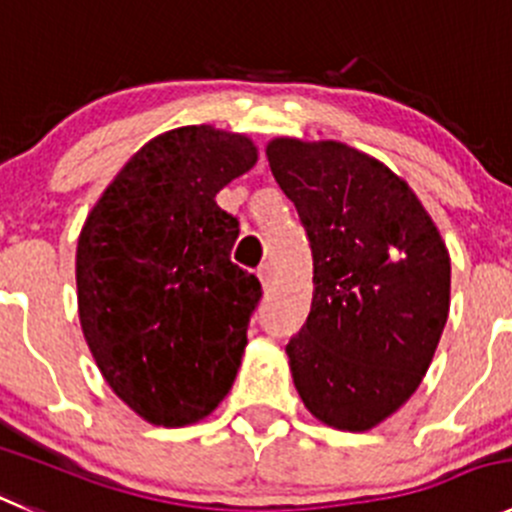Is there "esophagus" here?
Returning a JSON list of instances; mask_svg holds the SVG:
<instances>
[{"instance_id":"obj_1","label":"esophagus","mask_w":512,"mask_h":512,"mask_svg":"<svg viewBox=\"0 0 512 512\" xmlns=\"http://www.w3.org/2000/svg\"><path fill=\"white\" fill-rule=\"evenodd\" d=\"M256 274H259V281H261V284H264V289H269L271 276H274V271H271V264L259 266V271H256Z\"/></svg>"}]
</instances>
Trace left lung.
Here are the masks:
<instances>
[{
	"mask_svg": "<svg viewBox=\"0 0 512 512\" xmlns=\"http://www.w3.org/2000/svg\"><path fill=\"white\" fill-rule=\"evenodd\" d=\"M271 173L296 206L314 259L311 311L289 339L306 410L372 430L415 394L450 311V253L420 198L357 148L276 138Z\"/></svg>",
	"mask_w": 512,
	"mask_h": 512,
	"instance_id": "8db88e82",
	"label": "left lung"
}]
</instances>
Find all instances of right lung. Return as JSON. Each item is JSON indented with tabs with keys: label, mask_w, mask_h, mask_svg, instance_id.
<instances>
[{
	"label": "right lung",
	"mask_w": 512,
	"mask_h": 512,
	"mask_svg": "<svg viewBox=\"0 0 512 512\" xmlns=\"http://www.w3.org/2000/svg\"><path fill=\"white\" fill-rule=\"evenodd\" d=\"M256 158L246 135L168 130L125 163L82 226V334L105 382L150 425L211 415L241 367L261 284L231 261L238 218L216 193Z\"/></svg>",
	"instance_id": "add662e5"
}]
</instances>
